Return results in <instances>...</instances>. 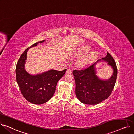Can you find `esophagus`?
<instances>
[{
	"label": "esophagus",
	"instance_id": "1",
	"mask_svg": "<svg viewBox=\"0 0 134 134\" xmlns=\"http://www.w3.org/2000/svg\"><path fill=\"white\" fill-rule=\"evenodd\" d=\"M67 73H72V70L71 69H70V68L67 69Z\"/></svg>",
	"mask_w": 134,
	"mask_h": 134
}]
</instances>
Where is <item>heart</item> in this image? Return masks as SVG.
<instances>
[{
  "instance_id": "obj_1",
  "label": "heart",
  "mask_w": 134,
  "mask_h": 134,
  "mask_svg": "<svg viewBox=\"0 0 134 134\" xmlns=\"http://www.w3.org/2000/svg\"><path fill=\"white\" fill-rule=\"evenodd\" d=\"M91 51V48L88 46L82 47L78 53L79 56H82L87 54ZM98 56V54L96 52H92L87 54L85 57H84L80 62V64L82 66H85L90 63L94 61Z\"/></svg>"
}]
</instances>
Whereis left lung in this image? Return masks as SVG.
I'll use <instances>...</instances> for the list:
<instances>
[{
	"label": "left lung",
	"instance_id": "left-lung-1",
	"mask_svg": "<svg viewBox=\"0 0 134 134\" xmlns=\"http://www.w3.org/2000/svg\"><path fill=\"white\" fill-rule=\"evenodd\" d=\"M102 60L108 62V65L113 69V74L108 80H102L96 74L95 64L100 60L85 69L73 70V74L76 85L75 94L79 100L83 104H99L107 99L114 90L117 76L116 63L108 52L106 57Z\"/></svg>",
	"mask_w": 134,
	"mask_h": 134
}]
</instances>
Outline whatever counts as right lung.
I'll return each mask as SVG.
<instances>
[{
    "label": "right lung",
    "mask_w": 134,
    "mask_h": 134,
    "mask_svg": "<svg viewBox=\"0 0 134 134\" xmlns=\"http://www.w3.org/2000/svg\"><path fill=\"white\" fill-rule=\"evenodd\" d=\"M44 41L37 42L25 50L20 56L16 68V80L21 93L27 101L38 105L46 103L53 96L58 81L65 74L67 70L65 69L58 71L51 69L35 75L29 74L25 71L24 64L28 49Z\"/></svg>",
    "instance_id": "obj_1"
}]
</instances>
